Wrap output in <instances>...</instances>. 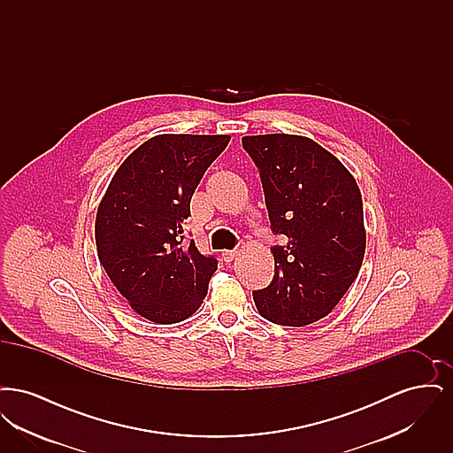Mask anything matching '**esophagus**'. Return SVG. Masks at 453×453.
<instances>
[{"label":"esophagus","instance_id":"1","mask_svg":"<svg viewBox=\"0 0 453 453\" xmlns=\"http://www.w3.org/2000/svg\"><path fill=\"white\" fill-rule=\"evenodd\" d=\"M236 250H226V251H222V259H224L226 263H231L233 259L236 258Z\"/></svg>","mask_w":453,"mask_h":453}]
</instances>
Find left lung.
I'll use <instances>...</instances> for the list:
<instances>
[{"label":"left lung","instance_id":"obj_1","mask_svg":"<svg viewBox=\"0 0 453 453\" xmlns=\"http://www.w3.org/2000/svg\"><path fill=\"white\" fill-rule=\"evenodd\" d=\"M259 168L275 234V275L253 292L259 316L301 327L327 316L358 277L365 255L362 194L353 174L323 146L294 134L242 137Z\"/></svg>","mask_w":453,"mask_h":453}]
</instances>
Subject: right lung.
<instances>
[{
  "label": "right lung",
  "mask_w": 453,
  "mask_h": 453,
  "mask_svg": "<svg viewBox=\"0 0 453 453\" xmlns=\"http://www.w3.org/2000/svg\"><path fill=\"white\" fill-rule=\"evenodd\" d=\"M231 135L159 134L126 157L95 220L98 259L144 319L185 321L202 305L216 258L183 244V220L203 173Z\"/></svg>",
  "instance_id": "1"
}]
</instances>
